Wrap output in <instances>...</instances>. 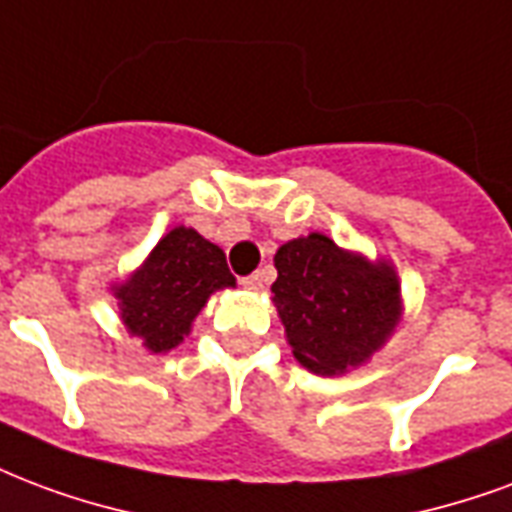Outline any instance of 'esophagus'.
<instances>
[{
    "instance_id": "obj_1",
    "label": "esophagus",
    "mask_w": 512,
    "mask_h": 512,
    "mask_svg": "<svg viewBox=\"0 0 512 512\" xmlns=\"http://www.w3.org/2000/svg\"><path fill=\"white\" fill-rule=\"evenodd\" d=\"M241 285H244V290H252V293H257V290H263V276L260 274H249L241 279Z\"/></svg>"
}]
</instances>
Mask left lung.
<instances>
[{
    "instance_id": "obj_1",
    "label": "left lung",
    "mask_w": 512,
    "mask_h": 512,
    "mask_svg": "<svg viewBox=\"0 0 512 512\" xmlns=\"http://www.w3.org/2000/svg\"><path fill=\"white\" fill-rule=\"evenodd\" d=\"M274 306L295 361L317 377L358 369L404 320L391 260H369L325 233L287 241L274 255Z\"/></svg>"
}]
</instances>
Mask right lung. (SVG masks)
Wrapping results in <instances>:
<instances>
[{"mask_svg": "<svg viewBox=\"0 0 512 512\" xmlns=\"http://www.w3.org/2000/svg\"><path fill=\"white\" fill-rule=\"evenodd\" d=\"M225 287H236L225 252L195 227L176 225L111 293L127 333L157 355L179 347L208 298Z\"/></svg>", "mask_w": 512, "mask_h": 512, "instance_id": "1", "label": "right lung"}]
</instances>
